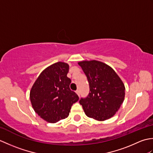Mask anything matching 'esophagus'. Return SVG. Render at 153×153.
I'll use <instances>...</instances> for the list:
<instances>
[{"label": "esophagus", "instance_id": "obj_1", "mask_svg": "<svg viewBox=\"0 0 153 153\" xmlns=\"http://www.w3.org/2000/svg\"><path fill=\"white\" fill-rule=\"evenodd\" d=\"M76 93L77 94V95H78V96L80 95V91H79V90H77L76 91Z\"/></svg>", "mask_w": 153, "mask_h": 153}]
</instances>
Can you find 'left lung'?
<instances>
[{
    "mask_svg": "<svg viewBox=\"0 0 153 153\" xmlns=\"http://www.w3.org/2000/svg\"><path fill=\"white\" fill-rule=\"evenodd\" d=\"M78 64L89 85L88 96L79 100L85 114L99 121L110 118L124 100L125 87L122 81L111 67L101 62L82 61Z\"/></svg>",
    "mask_w": 153,
    "mask_h": 153,
    "instance_id": "obj_1",
    "label": "left lung"
}]
</instances>
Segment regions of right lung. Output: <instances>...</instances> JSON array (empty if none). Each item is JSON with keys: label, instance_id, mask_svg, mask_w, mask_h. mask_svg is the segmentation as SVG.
<instances>
[{"label": "right lung", "instance_id": "obj_1", "mask_svg": "<svg viewBox=\"0 0 153 153\" xmlns=\"http://www.w3.org/2000/svg\"><path fill=\"white\" fill-rule=\"evenodd\" d=\"M68 70L66 63L52 64L42 71L31 89L35 112L48 122L56 123L67 118L71 106L79 100L78 95L70 89Z\"/></svg>", "mask_w": 153, "mask_h": 153}]
</instances>
